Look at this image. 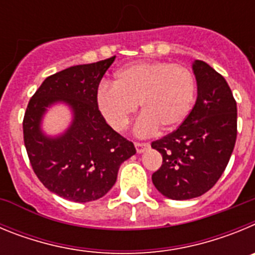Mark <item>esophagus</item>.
Returning a JSON list of instances; mask_svg holds the SVG:
<instances>
[{"label": "esophagus", "mask_w": 255, "mask_h": 255, "mask_svg": "<svg viewBox=\"0 0 255 255\" xmlns=\"http://www.w3.org/2000/svg\"><path fill=\"white\" fill-rule=\"evenodd\" d=\"M148 145H149L148 143H139V141H136V143H135V148H136V152H138V153L144 152V150H145V148H147Z\"/></svg>", "instance_id": "obj_1"}]
</instances>
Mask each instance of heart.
I'll use <instances>...</instances> for the list:
<instances>
[{
  "mask_svg": "<svg viewBox=\"0 0 255 255\" xmlns=\"http://www.w3.org/2000/svg\"><path fill=\"white\" fill-rule=\"evenodd\" d=\"M195 98V78L184 65L164 61H140L123 67L115 75V85H101L97 106L108 125L124 131L138 111L135 124L140 136L161 128L172 130L190 114Z\"/></svg>",
  "mask_w": 255,
  "mask_h": 255,
  "instance_id": "b5f03b06",
  "label": "heart"
}]
</instances>
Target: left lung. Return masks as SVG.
I'll return each mask as SVG.
<instances>
[{
	"label": "left lung",
	"mask_w": 255,
	"mask_h": 255,
	"mask_svg": "<svg viewBox=\"0 0 255 255\" xmlns=\"http://www.w3.org/2000/svg\"><path fill=\"white\" fill-rule=\"evenodd\" d=\"M198 85L194 107L184 123L152 141L162 154V166L152 175L164 197L185 200L213 188L224 173L235 147L238 108L229 84L204 61L193 64Z\"/></svg>",
	"instance_id": "1"
}]
</instances>
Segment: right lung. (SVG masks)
Segmentation results:
<instances>
[{
	"label": "right lung",
	"mask_w": 255,
	"mask_h": 255,
	"mask_svg": "<svg viewBox=\"0 0 255 255\" xmlns=\"http://www.w3.org/2000/svg\"><path fill=\"white\" fill-rule=\"evenodd\" d=\"M115 57L48 76L24 115V144L33 171L49 191L67 200L85 203L102 198L116 182L120 164L136 152L131 141L106 123L97 106L98 87ZM56 102L69 104L74 120L64 134L48 138L40 121Z\"/></svg>",
	"instance_id": "obj_1"
}]
</instances>
